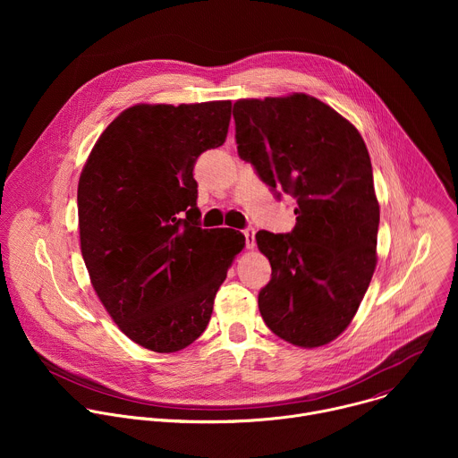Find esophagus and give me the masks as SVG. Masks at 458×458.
<instances>
[{"label": "esophagus", "mask_w": 458, "mask_h": 458, "mask_svg": "<svg viewBox=\"0 0 458 458\" xmlns=\"http://www.w3.org/2000/svg\"><path fill=\"white\" fill-rule=\"evenodd\" d=\"M242 235H244V241H246V248L253 250V246H255V230L251 226H248V228L242 230Z\"/></svg>", "instance_id": "esophagus-1"}]
</instances>
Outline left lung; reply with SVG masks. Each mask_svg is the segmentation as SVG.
<instances>
[{
	"mask_svg": "<svg viewBox=\"0 0 458 458\" xmlns=\"http://www.w3.org/2000/svg\"><path fill=\"white\" fill-rule=\"evenodd\" d=\"M241 159L281 198L293 195L290 233L259 230L272 265L259 311L286 343L317 348L355 317L377 267L378 201L359 130L332 106L297 92L233 103Z\"/></svg>",
	"mask_w": 458,
	"mask_h": 458,
	"instance_id": "obj_1",
	"label": "left lung"
}]
</instances>
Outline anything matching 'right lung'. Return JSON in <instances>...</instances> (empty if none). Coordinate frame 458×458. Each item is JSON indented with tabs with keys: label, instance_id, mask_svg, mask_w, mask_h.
Instances as JSON below:
<instances>
[{
	"label": "right lung",
	"instance_id": "right-lung-1",
	"mask_svg": "<svg viewBox=\"0 0 458 458\" xmlns=\"http://www.w3.org/2000/svg\"><path fill=\"white\" fill-rule=\"evenodd\" d=\"M230 101L134 105L96 141L78 184L81 253L119 330L174 353L208 326L244 235L199 228L198 157L225 143Z\"/></svg>",
	"mask_w": 458,
	"mask_h": 458
}]
</instances>
